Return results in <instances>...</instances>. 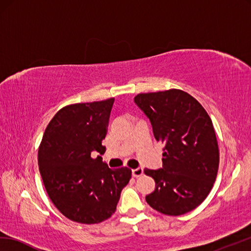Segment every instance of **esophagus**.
I'll return each instance as SVG.
<instances>
[{
	"label": "esophagus",
	"mask_w": 251,
	"mask_h": 251,
	"mask_svg": "<svg viewBox=\"0 0 251 251\" xmlns=\"http://www.w3.org/2000/svg\"><path fill=\"white\" fill-rule=\"evenodd\" d=\"M142 174H143V168H141V167H138V168L133 169V170H132V176L133 177H139V176H141Z\"/></svg>",
	"instance_id": "obj_1"
}]
</instances>
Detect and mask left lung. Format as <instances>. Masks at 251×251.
<instances>
[{
  "instance_id": "obj_1",
  "label": "left lung",
  "mask_w": 251,
  "mask_h": 251,
  "mask_svg": "<svg viewBox=\"0 0 251 251\" xmlns=\"http://www.w3.org/2000/svg\"><path fill=\"white\" fill-rule=\"evenodd\" d=\"M133 101L148 116L155 139L165 144L162 168L144 169L155 180V190L145 200L170 216L192 211L205 200L218 172L211 118L197 99L180 90L138 94Z\"/></svg>"
}]
</instances>
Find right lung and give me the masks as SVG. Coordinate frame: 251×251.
<instances>
[{
    "label": "right lung",
    "instance_id": "obj_1",
    "mask_svg": "<svg viewBox=\"0 0 251 251\" xmlns=\"http://www.w3.org/2000/svg\"><path fill=\"white\" fill-rule=\"evenodd\" d=\"M114 98L64 107L47 126L38 150L45 188L55 207L75 223L99 224L112 216L131 170L110 169L102 155Z\"/></svg>",
    "mask_w": 251,
    "mask_h": 251
}]
</instances>
